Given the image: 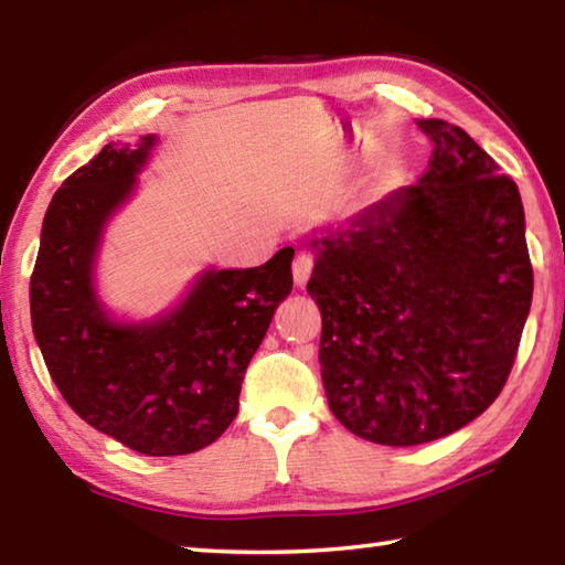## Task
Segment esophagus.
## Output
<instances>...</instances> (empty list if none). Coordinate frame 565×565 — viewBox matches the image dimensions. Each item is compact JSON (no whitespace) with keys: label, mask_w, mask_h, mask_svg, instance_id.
I'll return each mask as SVG.
<instances>
[{"label":"esophagus","mask_w":565,"mask_h":565,"mask_svg":"<svg viewBox=\"0 0 565 565\" xmlns=\"http://www.w3.org/2000/svg\"><path fill=\"white\" fill-rule=\"evenodd\" d=\"M311 269H313V259H311V254L309 252H299L294 256V266H291V271H294V284L296 286H303L306 281L311 279Z\"/></svg>","instance_id":"obj_1"}]
</instances>
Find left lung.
I'll return each mask as SVG.
<instances>
[{"label":"left lung","mask_w":565,"mask_h":565,"mask_svg":"<svg viewBox=\"0 0 565 565\" xmlns=\"http://www.w3.org/2000/svg\"><path fill=\"white\" fill-rule=\"evenodd\" d=\"M418 184L306 238L329 408L351 434L418 446L501 394L533 299L519 186L444 119Z\"/></svg>","instance_id":"obj_1"}]
</instances>
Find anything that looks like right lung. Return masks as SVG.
I'll return each mask as SVG.
<instances>
[{
    "label": "right lung",
    "mask_w": 565,
    "mask_h": 565,
    "mask_svg": "<svg viewBox=\"0 0 565 565\" xmlns=\"http://www.w3.org/2000/svg\"><path fill=\"white\" fill-rule=\"evenodd\" d=\"M157 141L145 134L137 145H107L56 189L30 306L46 369L76 414L131 451L184 456L236 418L248 361L291 294L294 248L254 269H204L154 319L114 317L97 289L102 238Z\"/></svg>",
    "instance_id": "add662e5"
}]
</instances>
